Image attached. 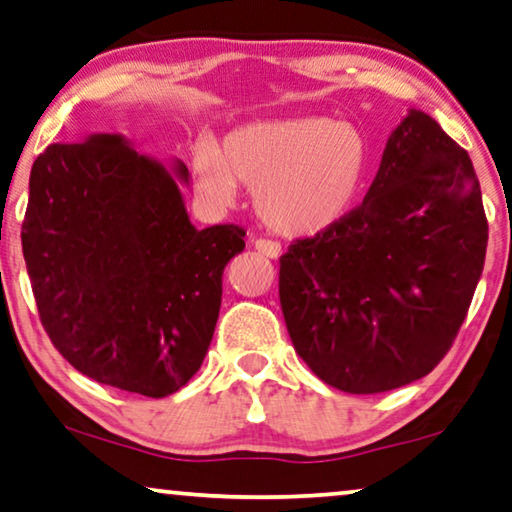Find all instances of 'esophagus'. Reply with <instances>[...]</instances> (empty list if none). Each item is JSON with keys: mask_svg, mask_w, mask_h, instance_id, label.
Instances as JSON below:
<instances>
[{"mask_svg": "<svg viewBox=\"0 0 512 512\" xmlns=\"http://www.w3.org/2000/svg\"><path fill=\"white\" fill-rule=\"evenodd\" d=\"M253 246L259 250V253L266 255V257H271V259L280 257V253H282V248H280L278 241L262 239V236H259V239H253Z\"/></svg>", "mask_w": 512, "mask_h": 512, "instance_id": "1", "label": "esophagus"}]
</instances>
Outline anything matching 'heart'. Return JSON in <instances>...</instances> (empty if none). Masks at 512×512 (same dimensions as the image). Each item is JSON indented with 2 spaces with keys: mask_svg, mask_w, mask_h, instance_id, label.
Returning <instances> with one entry per match:
<instances>
[{
  "mask_svg": "<svg viewBox=\"0 0 512 512\" xmlns=\"http://www.w3.org/2000/svg\"><path fill=\"white\" fill-rule=\"evenodd\" d=\"M193 170L209 200L232 202L239 183L253 188L266 227L312 236L352 209L368 170V147L356 128L326 117L255 121L225 135L220 149L197 142Z\"/></svg>",
  "mask_w": 512,
  "mask_h": 512,
  "instance_id": "obj_1",
  "label": "heart"
}]
</instances>
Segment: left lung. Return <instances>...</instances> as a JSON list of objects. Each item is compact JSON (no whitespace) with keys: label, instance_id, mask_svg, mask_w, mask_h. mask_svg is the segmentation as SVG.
Listing matches in <instances>:
<instances>
[{"label":"left lung","instance_id":"8db88e82","mask_svg":"<svg viewBox=\"0 0 512 512\" xmlns=\"http://www.w3.org/2000/svg\"><path fill=\"white\" fill-rule=\"evenodd\" d=\"M485 248L469 154L411 110L365 200L280 257V308L296 352L319 379L356 395L430 375L467 317Z\"/></svg>","mask_w":512,"mask_h":512}]
</instances>
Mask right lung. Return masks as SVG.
Here are the masks:
<instances>
[{"label":"right lung","instance_id":"add662e5","mask_svg":"<svg viewBox=\"0 0 512 512\" xmlns=\"http://www.w3.org/2000/svg\"><path fill=\"white\" fill-rule=\"evenodd\" d=\"M188 179L186 165H177ZM239 225L195 230L177 181L117 135L34 160L22 255L57 352L98 384L165 398L200 370Z\"/></svg>","mask_w":512,"mask_h":512}]
</instances>
